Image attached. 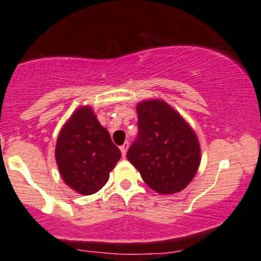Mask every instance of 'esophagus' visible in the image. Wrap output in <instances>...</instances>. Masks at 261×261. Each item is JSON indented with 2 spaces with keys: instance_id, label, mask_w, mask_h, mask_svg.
<instances>
[{
  "instance_id": "1",
  "label": "esophagus",
  "mask_w": 261,
  "mask_h": 261,
  "mask_svg": "<svg viewBox=\"0 0 261 261\" xmlns=\"http://www.w3.org/2000/svg\"><path fill=\"white\" fill-rule=\"evenodd\" d=\"M127 149H128V142L126 141V142H125L124 145H122L121 147H120V151H121V153H122V155H124V157H125V155H126Z\"/></svg>"
}]
</instances>
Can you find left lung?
<instances>
[{"label":"left lung","mask_w":261,"mask_h":261,"mask_svg":"<svg viewBox=\"0 0 261 261\" xmlns=\"http://www.w3.org/2000/svg\"><path fill=\"white\" fill-rule=\"evenodd\" d=\"M139 137L127 160L143 181L161 195L184 190L199 169L201 148L195 131L173 107L162 99L136 106Z\"/></svg>","instance_id":"left-lung-1"}]
</instances>
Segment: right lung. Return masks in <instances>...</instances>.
I'll return each mask as SVG.
<instances>
[{"mask_svg":"<svg viewBox=\"0 0 261 261\" xmlns=\"http://www.w3.org/2000/svg\"><path fill=\"white\" fill-rule=\"evenodd\" d=\"M121 158L92 107L77 108L60 130L55 160L62 180L81 195L99 191Z\"/></svg>","mask_w":261,"mask_h":261,"instance_id":"add662e5","label":"right lung"}]
</instances>
